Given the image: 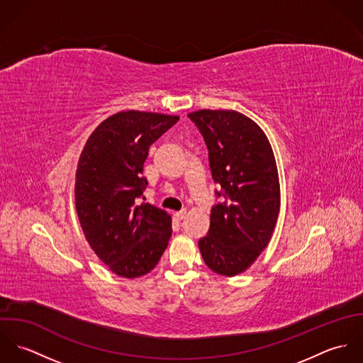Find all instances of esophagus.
<instances>
[{
	"mask_svg": "<svg viewBox=\"0 0 363 363\" xmlns=\"http://www.w3.org/2000/svg\"><path fill=\"white\" fill-rule=\"evenodd\" d=\"M186 212H187V211H186V209H182V211H179V212H176V213H174V216H176V219H177V220H182V219H183V218H184V215H186Z\"/></svg>",
	"mask_w": 363,
	"mask_h": 363,
	"instance_id": "1",
	"label": "esophagus"
}]
</instances>
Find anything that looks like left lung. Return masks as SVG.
Listing matches in <instances>:
<instances>
[{
  "instance_id": "1",
  "label": "left lung",
  "mask_w": 363,
  "mask_h": 363,
  "mask_svg": "<svg viewBox=\"0 0 363 363\" xmlns=\"http://www.w3.org/2000/svg\"><path fill=\"white\" fill-rule=\"evenodd\" d=\"M189 118L206 141L211 174L220 186L200 252L213 272L233 277L255 262L272 236L281 206L275 157L262 130L245 114L199 110Z\"/></svg>"
}]
</instances>
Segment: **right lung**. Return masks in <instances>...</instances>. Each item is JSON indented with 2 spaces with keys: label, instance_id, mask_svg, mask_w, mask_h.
I'll return each mask as SVG.
<instances>
[{
  "label": "right lung",
  "instance_id": "obj_1",
  "mask_svg": "<svg viewBox=\"0 0 363 363\" xmlns=\"http://www.w3.org/2000/svg\"><path fill=\"white\" fill-rule=\"evenodd\" d=\"M177 116L120 111L101 123L78 162L75 207L96 256L124 278L155 268L172 236L170 215L137 204L148 186L143 176L150 147Z\"/></svg>",
  "mask_w": 363,
  "mask_h": 363
}]
</instances>
